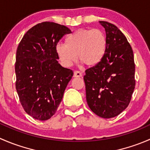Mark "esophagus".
Listing matches in <instances>:
<instances>
[{"label":"esophagus","instance_id":"1","mask_svg":"<svg viewBox=\"0 0 150 150\" xmlns=\"http://www.w3.org/2000/svg\"><path fill=\"white\" fill-rule=\"evenodd\" d=\"M83 76V74L81 73L80 71H75V72H74V77L75 78H81V77Z\"/></svg>","mask_w":150,"mask_h":150}]
</instances>
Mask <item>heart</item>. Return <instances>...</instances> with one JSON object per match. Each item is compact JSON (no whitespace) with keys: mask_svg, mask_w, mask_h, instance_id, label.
Wrapping results in <instances>:
<instances>
[{"mask_svg":"<svg viewBox=\"0 0 150 150\" xmlns=\"http://www.w3.org/2000/svg\"><path fill=\"white\" fill-rule=\"evenodd\" d=\"M107 39L99 29H80L67 36L65 44L59 43L56 52L62 64L66 67L72 65L77 59L86 65L93 67L99 64L105 55Z\"/></svg>","mask_w":150,"mask_h":150,"instance_id":"1","label":"heart"}]
</instances>
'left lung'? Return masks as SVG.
<instances>
[{"mask_svg": "<svg viewBox=\"0 0 150 150\" xmlns=\"http://www.w3.org/2000/svg\"><path fill=\"white\" fill-rule=\"evenodd\" d=\"M105 29L107 47L102 61L86 70V101L92 112L111 118L125 110L135 88L134 53L123 33L115 25L99 21Z\"/></svg>", "mask_w": 150, "mask_h": 150, "instance_id": "1", "label": "left lung"}]
</instances>
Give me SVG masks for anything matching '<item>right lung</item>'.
Listing matches in <instances>:
<instances>
[{
    "mask_svg": "<svg viewBox=\"0 0 150 150\" xmlns=\"http://www.w3.org/2000/svg\"><path fill=\"white\" fill-rule=\"evenodd\" d=\"M71 30L64 25L44 22L27 32L16 50V88L27 113L46 120L57 112L72 69L63 67L57 59L56 46Z\"/></svg>",
    "mask_w": 150,
    "mask_h": 150,
    "instance_id": "add662e5",
    "label": "right lung"
}]
</instances>
